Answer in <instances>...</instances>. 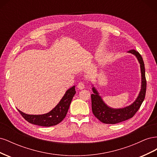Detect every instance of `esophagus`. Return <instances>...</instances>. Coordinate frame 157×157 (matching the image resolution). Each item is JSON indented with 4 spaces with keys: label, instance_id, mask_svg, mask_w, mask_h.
I'll return each instance as SVG.
<instances>
[{
    "label": "esophagus",
    "instance_id": "34e87169",
    "mask_svg": "<svg viewBox=\"0 0 157 157\" xmlns=\"http://www.w3.org/2000/svg\"><path fill=\"white\" fill-rule=\"evenodd\" d=\"M77 87H78V88L80 89V90H82V89H84V88H85V85H84V84L83 82H79V83L78 84Z\"/></svg>",
    "mask_w": 157,
    "mask_h": 157
}]
</instances>
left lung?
Wrapping results in <instances>:
<instances>
[{"label": "left lung", "instance_id": "left-lung-1", "mask_svg": "<svg viewBox=\"0 0 157 157\" xmlns=\"http://www.w3.org/2000/svg\"><path fill=\"white\" fill-rule=\"evenodd\" d=\"M128 53L134 55L140 64L141 82L140 93L136 100L130 105L122 108H113L107 105L103 100L101 96H99V94L96 87H94V85L91 84L93 91V94H91L92 112L94 116L103 123L114 124L129 119L134 117L136 112L138 111L145 99L147 83L145 65L143 58L139 52L135 50L128 51Z\"/></svg>", "mask_w": 157, "mask_h": 157}]
</instances>
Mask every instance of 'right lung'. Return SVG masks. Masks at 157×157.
I'll use <instances>...</instances> for the list:
<instances>
[{
  "instance_id": "right-lung-1",
  "label": "right lung",
  "mask_w": 157,
  "mask_h": 157,
  "mask_svg": "<svg viewBox=\"0 0 157 157\" xmlns=\"http://www.w3.org/2000/svg\"><path fill=\"white\" fill-rule=\"evenodd\" d=\"M75 94V86H73L65 92L63 98L53 109L42 115H29L18 109L17 110L22 117L31 124L46 127L55 126L64 119Z\"/></svg>"
}]
</instances>
